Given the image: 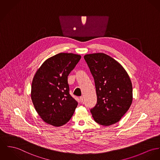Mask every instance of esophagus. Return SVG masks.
<instances>
[{"mask_svg": "<svg viewBox=\"0 0 160 160\" xmlns=\"http://www.w3.org/2000/svg\"><path fill=\"white\" fill-rule=\"evenodd\" d=\"M83 100H84L83 97H80V101L81 103H83Z\"/></svg>", "mask_w": 160, "mask_h": 160, "instance_id": "esophagus-1", "label": "esophagus"}]
</instances>
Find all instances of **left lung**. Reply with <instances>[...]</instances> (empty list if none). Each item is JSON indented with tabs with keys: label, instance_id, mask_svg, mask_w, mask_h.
<instances>
[{
	"label": "left lung",
	"instance_id": "8db88e82",
	"mask_svg": "<svg viewBox=\"0 0 160 160\" xmlns=\"http://www.w3.org/2000/svg\"><path fill=\"white\" fill-rule=\"evenodd\" d=\"M92 75L98 101L91 110L94 121L109 126L119 122L133 100L132 83L123 66L103 53L84 56Z\"/></svg>",
	"mask_w": 160,
	"mask_h": 160
}]
</instances>
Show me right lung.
<instances>
[{
	"instance_id": "obj_1",
	"label": "right lung",
	"mask_w": 160,
	"mask_h": 160,
	"mask_svg": "<svg viewBox=\"0 0 160 160\" xmlns=\"http://www.w3.org/2000/svg\"><path fill=\"white\" fill-rule=\"evenodd\" d=\"M80 58V55L60 53L38 69L32 80L31 98L46 123L60 127L72 118L78 103L69 94L68 77Z\"/></svg>"
}]
</instances>
